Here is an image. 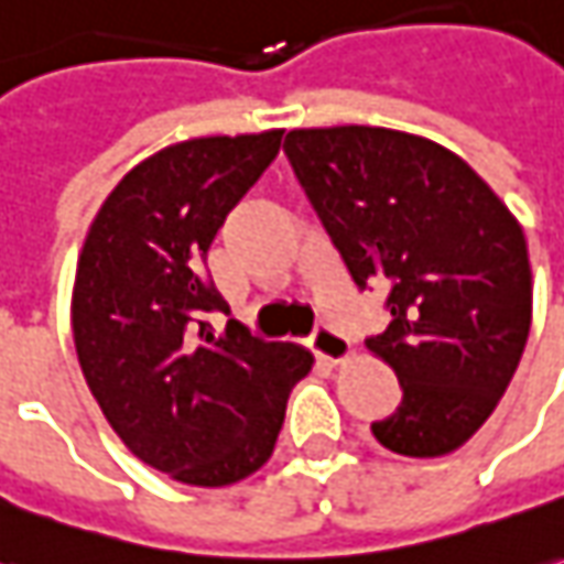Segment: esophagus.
Wrapping results in <instances>:
<instances>
[{"instance_id": "esophagus-1", "label": "esophagus", "mask_w": 564, "mask_h": 564, "mask_svg": "<svg viewBox=\"0 0 564 564\" xmlns=\"http://www.w3.org/2000/svg\"><path fill=\"white\" fill-rule=\"evenodd\" d=\"M308 346H312V351L321 361L327 364H343L351 355V346H348L346 336L339 330H333V327H317L312 333V339H308Z\"/></svg>"}]
</instances>
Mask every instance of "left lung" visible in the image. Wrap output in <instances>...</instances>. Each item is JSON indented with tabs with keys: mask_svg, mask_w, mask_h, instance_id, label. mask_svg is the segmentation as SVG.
Here are the masks:
<instances>
[{
	"mask_svg": "<svg viewBox=\"0 0 564 564\" xmlns=\"http://www.w3.org/2000/svg\"><path fill=\"white\" fill-rule=\"evenodd\" d=\"M283 153L358 290L386 283L389 327L367 348L401 404L373 423L382 447L442 457L497 408L531 330L522 225L457 153L429 138L293 129Z\"/></svg>",
	"mask_w": 564,
	"mask_h": 564,
	"instance_id": "1",
	"label": "left lung"
}]
</instances>
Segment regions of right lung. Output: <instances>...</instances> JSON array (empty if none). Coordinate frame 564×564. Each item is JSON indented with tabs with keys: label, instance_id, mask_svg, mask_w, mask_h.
<instances>
[{
	"label": "right lung",
	"instance_id": "right-lung-1",
	"mask_svg": "<svg viewBox=\"0 0 564 564\" xmlns=\"http://www.w3.org/2000/svg\"><path fill=\"white\" fill-rule=\"evenodd\" d=\"M281 129L191 138L138 163L91 221L73 286V343L107 423L160 473L197 488L252 475L274 451L286 398L312 370L262 343L206 271L218 228L281 151Z\"/></svg>",
	"mask_w": 564,
	"mask_h": 564
}]
</instances>
